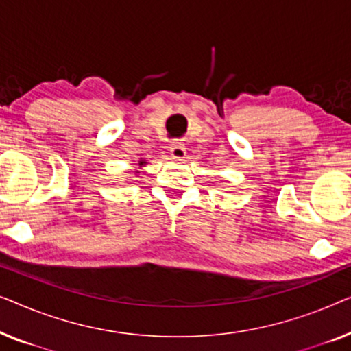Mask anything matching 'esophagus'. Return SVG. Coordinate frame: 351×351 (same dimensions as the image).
<instances>
[{
    "instance_id": "obj_1",
    "label": "esophagus",
    "mask_w": 351,
    "mask_h": 351,
    "mask_svg": "<svg viewBox=\"0 0 351 351\" xmlns=\"http://www.w3.org/2000/svg\"><path fill=\"white\" fill-rule=\"evenodd\" d=\"M169 152H171L172 158H184L186 153L185 147L182 145V143H172V145L169 147Z\"/></svg>"
}]
</instances>
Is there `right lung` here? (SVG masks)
Masks as SVG:
<instances>
[{
	"instance_id": "add662e5",
	"label": "right lung",
	"mask_w": 351,
	"mask_h": 351,
	"mask_svg": "<svg viewBox=\"0 0 351 351\" xmlns=\"http://www.w3.org/2000/svg\"><path fill=\"white\" fill-rule=\"evenodd\" d=\"M138 165H141V166H143V165H145V162H143V161H138Z\"/></svg>"
}]
</instances>
